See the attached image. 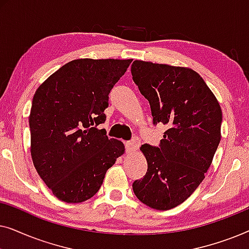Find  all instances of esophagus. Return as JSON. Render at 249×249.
Masks as SVG:
<instances>
[{
    "label": "esophagus",
    "mask_w": 249,
    "mask_h": 249,
    "mask_svg": "<svg viewBox=\"0 0 249 249\" xmlns=\"http://www.w3.org/2000/svg\"><path fill=\"white\" fill-rule=\"evenodd\" d=\"M141 146V139L138 137H134L131 141L125 142V149H127L128 153H134L137 151Z\"/></svg>",
    "instance_id": "obj_1"
}]
</instances>
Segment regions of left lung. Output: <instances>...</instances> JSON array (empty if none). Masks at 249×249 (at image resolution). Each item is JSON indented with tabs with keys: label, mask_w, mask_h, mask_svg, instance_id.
<instances>
[{
	"label": "left lung",
	"mask_w": 249,
	"mask_h": 249,
	"mask_svg": "<svg viewBox=\"0 0 249 249\" xmlns=\"http://www.w3.org/2000/svg\"><path fill=\"white\" fill-rule=\"evenodd\" d=\"M131 74L151 105L153 124L168 127L159 146L141 147L147 172L132 189L152 209H173L205 178L221 141L222 111L203 78L189 68L136 60Z\"/></svg>",
	"instance_id": "1"
}]
</instances>
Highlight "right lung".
Listing matches in <instances>:
<instances>
[{"mask_svg": "<svg viewBox=\"0 0 249 249\" xmlns=\"http://www.w3.org/2000/svg\"><path fill=\"white\" fill-rule=\"evenodd\" d=\"M132 60L79 59L68 62L38 87L29 115L30 152L54 196L81 203L100 190L105 173L124 153L108 139L104 124L108 94Z\"/></svg>", "mask_w": 249, "mask_h": 249, "instance_id": "1", "label": "right lung"}]
</instances>
